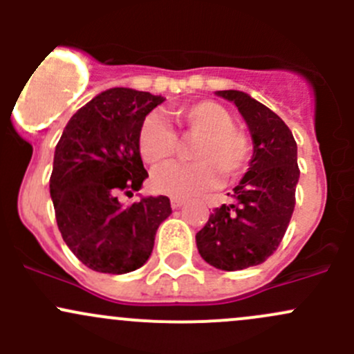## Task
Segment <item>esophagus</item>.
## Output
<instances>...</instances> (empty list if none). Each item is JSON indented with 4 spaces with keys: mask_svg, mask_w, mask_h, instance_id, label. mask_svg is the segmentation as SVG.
Masks as SVG:
<instances>
[{
    "mask_svg": "<svg viewBox=\"0 0 354 354\" xmlns=\"http://www.w3.org/2000/svg\"><path fill=\"white\" fill-rule=\"evenodd\" d=\"M181 205H185V200L183 198L171 197V207H173V209H180Z\"/></svg>",
    "mask_w": 354,
    "mask_h": 354,
    "instance_id": "esophagus-1",
    "label": "esophagus"
}]
</instances>
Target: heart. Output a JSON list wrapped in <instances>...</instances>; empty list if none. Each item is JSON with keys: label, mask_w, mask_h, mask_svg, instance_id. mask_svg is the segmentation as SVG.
<instances>
[{"label": "heart", "mask_w": 354, "mask_h": 354, "mask_svg": "<svg viewBox=\"0 0 354 354\" xmlns=\"http://www.w3.org/2000/svg\"><path fill=\"white\" fill-rule=\"evenodd\" d=\"M171 120L181 140H194L188 164H166L152 173L151 185L157 194L178 198L195 197L223 183L238 180L248 169L253 154L250 135L234 127L233 116L214 101H197L171 109ZM137 145L149 166H159L178 152L173 128L151 113L142 121Z\"/></svg>", "instance_id": "1"}]
</instances>
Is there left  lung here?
<instances>
[{
    "label": "left lung",
    "mask_w": 354,
    "mask_h": 354,
    "mask_svg": "<svg viewBox=\"0 0 354 354\" xmlns=\"http://www.w3.org/2000/svg\"><path fill=\"white\" fill-rule=\"evenodd\" d=\"M236 104L253 138L250 167L234 187L233 203L214 209L197 233L205 262L223 270H241L266 262L286 233L296 203L298 152L288 124L262 102L240 91H219Z\"/></svg>",
    "instance_id": "8db88e82"
}]
</instances>
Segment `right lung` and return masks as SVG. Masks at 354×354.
I'll return each instance as SVG.
<instances>
[{"instance_id": "obj_1", "label": "right lung", "mask_w": 354, "mask_h": 354, "mask_svg": "<svg viewBox=\"0 0 354 354\" xmlns=\"http://www.w3.org/2000/svg\"><path fill=\"white\" fill-rule=\"evenodd\" d=\"M164 99L133 88H109L71 116L56 145L49 192L68 248L95 272L127 274L144 266L169 198L123 207L149 176L137 137L142 121Z\"/></svg>"}]
</instances>
